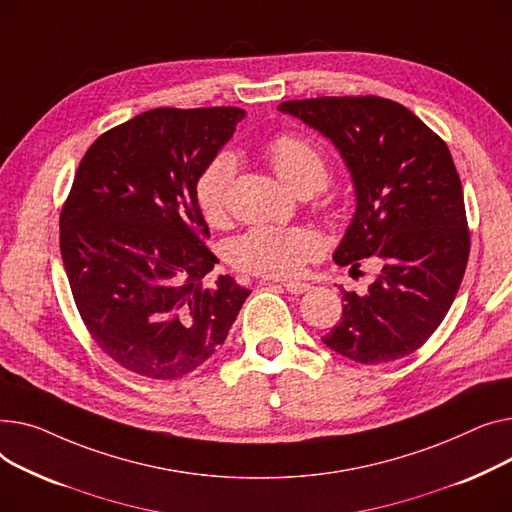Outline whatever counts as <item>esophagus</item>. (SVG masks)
<instances>
[{"instance_id": "34e87169", "label": "esophagus", "mask_w": 512, "mask_h": 512, "mask_svg": "<svg viewBox=\"0 0 512 512\" xmlns=\"http://www.w3.org/2000/svg\"><path fill=\"white\" fill-rule=\"evenodd\" d=\"M283 287H285L289 293H295V295L308 293V291L312 289L308 283H302V281H287V283H283Z\"/></svg>"}]
</instances>
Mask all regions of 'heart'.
Returning a JSON list of instances; mask_svg holds the SVG:
<instances>
[{
    "label": "heart",
    "instance_id": "obj_1",
    "mask_svg": "<svg viewBox=\"0 0 512 512\" xmlns=\"http://www.w3.org/2000/svg\"><path fill=\"white\" fill-rule=\"evenodd\" d=\"M266 155L275 173L293 192H318L328 179V163L322 150L310 140L293 134L277 136L268 144ZM237 171V157L221 150L210 159L194 184V200L208 223H221L225 217L227 192ZM322 252L320 237L306 227L256 225L233 237L227 244V260L244 273L258 277L287 279Z\"/></svg>",
    "mask_w": 512,
    "mask_h": 512
}]
</instances>
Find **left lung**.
Segmentation results:
<instances>
[{
  "instance_id": "obj_1",
  "label": "left lung",
  "mask_w": 512,
  "mask_h": 512,
  "mask_svg": "<svg viewBox=\"0 0 512 512\" xmlns=\"http://www.w3.org/2000/svg\"><path fill=\"white\" fill-rule=\"evenodd\" d=\"M341 153L355 213L333 260L374 258L366 293H343L341 322L322 343L357 364H386L422 347L455 302L469 258L461 179L450 150L407 107L382 97L285 101Z\"/></svg>"
}]
</instances>
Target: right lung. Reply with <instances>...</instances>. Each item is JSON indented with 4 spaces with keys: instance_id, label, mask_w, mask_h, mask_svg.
Instances as JSON below:
<instances>
[{
    "instance_id": "obj_1",
    "label": "right lung",
    "mask_w": 512,
    "mask_h": 512,
    "mask_svg": "<svg viewBox=\"0 0 512 512\" xmlns=\"http://www.w3.org/2000/svg\"><path fill=\"white\" fill-rule=\"evenodd\" d=\"M246 117L237 107L144 111L82 157L59 217L76 308L122 368L177 380L227 339L250 289L221 275L194 184Z\"/></svg>"
}]
</instances>
